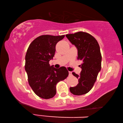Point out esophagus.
<instances>
[{
    "mask_svg": "<svg viewBox=\"0 0 123 123\" xmlns=\"http://www.w3.org/2000/svg\"><path fill=\"white\" fill-rule=\"evenodd\" d=\"M72 74V72H69V75H71Z\"/></svg>",
    "mask_w": 123,
    "mask_h": 123,
    "instance_id": "1",
    "label": "esophagus"
}]
</instances>
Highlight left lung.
Listing matches in <instances>:
<instances>
[{
    "mask_svg": "<svg viewBox=\"0 0 123 123\" xmlns=\"http://www.w3.org/2000/svg\"><path fill=\"white\" fill-rule=\"evenodd\" d=\"M78 50V59L82 62L80 75L73 72L79 80L78 84L70 87L72 94L80 95L90 91L94 85L98 75L101 70V55L97 41L92 35L84 32L66 35Z\"/></svg>",
    "mask_w": 123,
    "mask_h": 123,
    "instance_id": "obj_1",
    "label": "left lung"
}]
</instances>
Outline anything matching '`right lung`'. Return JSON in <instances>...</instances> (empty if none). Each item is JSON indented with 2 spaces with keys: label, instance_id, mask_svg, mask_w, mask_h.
<instances>
[{
  "label": "right lung",
  "instance_id": "obj_1",
  "mask_svg": "<svg viewBox=\"0 0 123 123\" xmlns=\"http://www.w3.org/2000/svg\"><path fill=\"white\" fill-rule=\"evenodd\" d=\"M64 37V35L40 36L32 42L27 50L25 69L29 84L41 98L48 99L55 96L57 83L69 74L65 67L55 68L49 63L55 55L56 44Z\"/></svg>",
  "mask_w": 123,
  "mask_h": 123
}]
</instances>
